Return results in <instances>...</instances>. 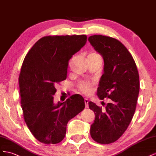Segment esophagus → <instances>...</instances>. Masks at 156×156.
Returning <instances> with one entry per match:
<instances>
[{
    "label": "esophagus",
    "instance_id": "34e87169",
    "mask_svg": "<svg viewBox=\"0 0 156 156\" xmlns=\"http://www.w3.org/2000/svg\"><path fill=\"white\" fill-rule=\"evenodd\" d=\"M84 102H85V104H86V107L88 108L89 107V105H88L89 101H88V100L87 99H85V100H84Z\"/></svg>",
    "mask_w": 156,
    "mask_h": 156
}]
</instances>
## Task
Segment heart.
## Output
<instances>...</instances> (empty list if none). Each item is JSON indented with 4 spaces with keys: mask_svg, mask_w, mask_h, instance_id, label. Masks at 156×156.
Segmentation results:
<instances>
[{
    "mask_svg": "<svg viewBox=\"0 0 156 156\" xmlns=\"http://www.w3.org/2000/svg\"><path fill=\"white\" fill-rule=\"evenodd\" d=\"M97 54L95 53H90L89 56H93L97 55ZM94 85V82H90V81H82L79 82L78 84V90L82 92L85 95H90L93 91V86Z\"/></svg>",
    "mask_w": 156,
    "mask_h": 156,
    "instance_id": "heart-1",
    "label": "heart"
}]
</instances>
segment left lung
I'll return each instance as SVG.
<instances>
[{
  "label": "left lung",
  "mask_w": 156,
  "mask_h": 156,
  "mask_svg": "<svg viewBox=\"0 0 156 156\" xmlns=\"http://www.w3.org/2000/svg\"><path fill=\"white\" fill-rule=\"evenodd\" d=\"M88 41L104 59L97 95L101 100H111L104 111L89 102L90 108L95 114L90 134L98 143L110 144L126 131L135 112L140 89L139 72L130 52L118 40L93 35Z\"/></svg>",
  "instance_id": "1"
}]
</instances>
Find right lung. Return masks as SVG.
<instances>
[{
  "mask_svg": "<svg viewBox=\"0 0 156 156\" xmlns=\"http://www.w3.org/2000/svg\"><path fill=\"white\" fill-rule=\"evenodd\" d=\"M87 36H46L26 55L19 76L21 108L33 136L44 144L64 139L66 125L85 108L83 98L73 95L63 103H53L57 83L66 78L69 61L85 45Z\"/></svg>",
  "mask_w": 156,
  "mask_h": 156,
  "instance_id": "obj_1",
  "label": "right lung"
}]
</instances>
